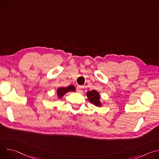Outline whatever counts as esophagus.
Here are the masks:
<instances>
[{
  "label": "esophagus",
  "mask_w": 159,
  "mask_h": 159,
  "mask_svg": "<svg viewBox=\"0 0 159 159\" xmlns=\"http://www.w3.org/2000/svg\"><path fill=\"white\" fill-rule=\"evenodd\" d=\"M83 88H84V86L82 85H78L77 87V91L79 93H82L83 91Z\"/></svg>",
  "instance_id": "1"
}]
</instances>
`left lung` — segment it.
I'll use <instances>...</instances> for the list:
<instances>
[{"label": "left lung", "mask_w": 159, "mask_h": 159, "mask_svg": "<svg viewBox=\"0 0 159 159\" xmlns=\"http://www.w3.org/2000/svg\"><path fill=\"white\" fill-rule=\"evenodd\" d=\"M88 100L90 103L94 104L96 106L100 107L102 104L100 102V95L99 93L95 90H92L91 91H87L86 94Z\"/></svg>", "instance_id": "obj_1"}]
</instances>
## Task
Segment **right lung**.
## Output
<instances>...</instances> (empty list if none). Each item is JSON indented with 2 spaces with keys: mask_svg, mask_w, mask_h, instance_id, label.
<instances>
[{
  "mask_svg": "<svg viewBox=\"0 0 159 159\" xmlns=\"http://www.w3.org/2000/svg\"><path fill=\"white\" fill-rule=\"evenodd\" d=\"M70 91H75V88L73 85L66 87H60L57 89V96L59 99L61 98L66 93Z\"/></svg>",
  "mask_w": 159,
  "mask_h": 159,
  "instance_id": "add662e5",
  "label": "right lung"
}]
</instances>
